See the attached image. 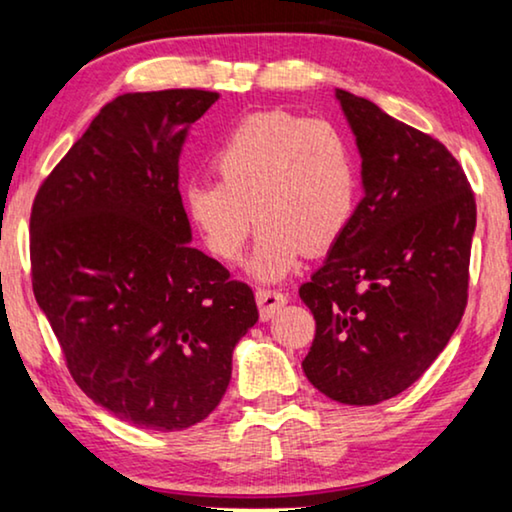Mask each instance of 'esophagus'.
<instances>
[{
    "mask_svg": "<svg viewBox=\"0 0 512 512\" xmlns=\"http://www.w3.org/2000/svg\"><path fill=\"white\" fill-rule=\"evenodd\" d=\"M256 300H258V310H261V319H270L279 307H282L289 296L277 289H258L256 291Z\"/></svg>",
    "mask_w": 512,
    "mask_h": 512,
    "instance_id": "34e87169",
    "label": "esophagus"
}]
</instances>
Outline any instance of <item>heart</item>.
I'll list each match as a JSON object with an SVG mask.
<instances>
[{
	"label": "heart",
	"mask_w": 512,
	"mask_h": 512,
	"mask_svg": "<svg viewBox=\"0 0 512 512\" xmlns=\"http://www.w3.org/2000/svg\"><path fill=\"white\" fill-rule=\"evenodd\" d=\"M212 170L219 181L186 188V212L205 247L228 263L240 258L256 216L251 270L261 279L333 249L359 207V158L347 132L284 109L240 118L214 151Z\"/></svg>",
	"instance_id": "obj_1"
}]
</instances>
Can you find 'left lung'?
I'll use <instances>...</instances> for the list:
<instances>
[{
    "instance_id": "left-lung-1",
    "label": "left lung",
    "mask_w": 512,
    "mask_h": 512,
    "mask_svg": "<svg viewBox=\"0 0 512 512\" xmlns=\"http://www.w3.org/2000/svg\"><path fill=\"white\" fill-rule=\"evenodd\" d=\"M361 151L352 226L300 286L314 317L303 370L321 394L375 405L415 384L468 303L475 195L436 137L338 90Z\"/></svg>"
}]
</instances>
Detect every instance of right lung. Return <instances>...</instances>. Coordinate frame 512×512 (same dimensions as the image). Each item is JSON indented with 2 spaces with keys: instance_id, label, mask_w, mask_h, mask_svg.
Wrapping results in <instances>:
<instances>
[{
  "instance_id": "right-lung-1",
  "label": "right lung",
  "mask_w": 512,
  "mask_h": 512,
  "mask_svg": "<svg viewBox=\"0 0 512 512\" xmlns=\"http://www.w3.org/2000/svg\"><path fill=\"white\" fill-rule=\"evenodd\" d=\"M216 100L198 88L116 97L32 202V291L69 375L139 429L202 422L258 321L251 286L186 244L181 146Z\"/></svg>"
}]
</instances>
